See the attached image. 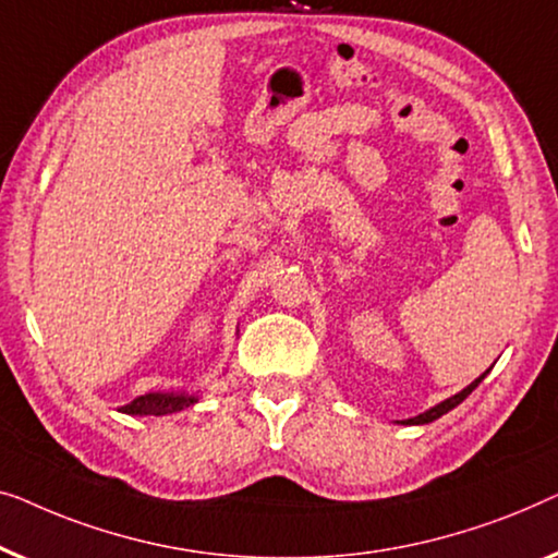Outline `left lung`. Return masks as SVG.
<instances>
[{
  "label": "left lung",
  "mask_w": 558,
  "mask_h": 558,
  "mask_svg": "<svg viewBox=\"0 0 558 558\" xmlns=\"http://www.w3.org/2000/svg\"><path fill=\"white\" fill-rule=\"evenodd\" d=\"M488 372H490V368H488ZM488 372H485V374H488ZM485 374H483V376H477V379H475L473 384H470V387L462 389L460 395H454V397H450V399H445V402H439L437 407H433V410H427L425 414H417V417H412V420H407V422H410V425H427V422H433V420H437V417H442V414H447L450 410H454V407H458V404L462 402V399H468L470 391H473V389L477 387V384H481V381L485 379Z\"/></svg>",
  "instance_id": "8db88e82"
}]
</instances>
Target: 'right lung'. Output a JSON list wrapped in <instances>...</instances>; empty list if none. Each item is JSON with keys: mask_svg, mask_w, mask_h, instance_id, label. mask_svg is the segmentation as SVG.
Masks as SVG:
<instances>
[{"mask_svg": "<svg viewBox=\"0 0 558 558\" xmlns=\"http://www.w3.org/2000/svg\"><path fill=\"white\" fill-rule=\"evenodd\" d=\"M194 402H197V397L174 395V391H171V395H144V397H136L129 404H123L121 412L144 414V417H161V414L179 412Z\"/></svg>", "mask_w": 558, "mask_h": 558, "instance_id": "right-lung-1", "label": "right lung"}]
</instances>
